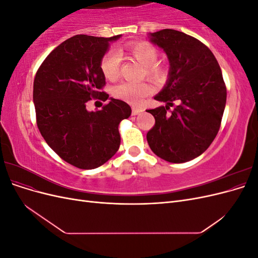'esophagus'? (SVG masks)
I'll list each match as a JSON object with an SVG mask.
<instances>
[{
  "label": "esophagus",
  "mask_w": 258,
  "mask_h": 258,
  "mask_svg": "<svg viewBox=\"0 0 258 258\" xmlns=\"http://www.w3.org/2000/svg\"><path fill=\"white\" fill-rule=\"evenodd\" d=\"M141 112H143V110H142V108H139V107H132V110H131V114L134 116L140 114Z\"/></svg>",
  "instance_id": "1"
}]
</instances>
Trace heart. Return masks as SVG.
I'll return each mask as SVG.
<instances>
[{
	"label": "heart",
	"instance_id": "1",
	"mask_svg": "<svg viewBox=\"0 0 258 258\" xmlns=\"http://www.w3.org/2000/svg\"><path fill=\"white\" fill-rule=\"evenodd\" d=\"M129 56L144 67L143 74L153 81H161L167 76L166 66L157 62L158 50L148 42H137L124 47ZM101 73L107 81H115L119 73V56L115 51H107L100 61ZM152 93V87L147 83H121L113 89V96L130 104H140Z\"/></svg>",
	"mask_w": 258,
	"mask_h": 258
}]
</instances>
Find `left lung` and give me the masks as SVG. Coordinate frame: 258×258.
Listing matches in <instances>:
<instances>
[{
    "label": "left lung",
    "mask_w": 258,
    "mask_h": 258,
    "mask_svg": "<svg viewBox=\"0 0 258 258\" xmlns=\"http://www.w3.org/2000/svg\"><path fill=\"white\" fill-rule=\"evenodd\" d=\"M150 38L167 53L170 70L166 86L154 97L167 105L147 111L155 117L147 143L163 160L189 161L207 151L220 130L227 97L222 70L212 51L190 35L163 29Z\"/></svg>",
    "instance_id": "obj_1"
}]
</instances>
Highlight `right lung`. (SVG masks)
I'll return each instance as SVG.
<instances>
[{
	"label": "right lung",
	"mask_w": 258,
	"mask_h": 258,
	"mask_svg": "<svg viewBox=\"0 0 258 258\" xmlns=\"http://www.w3.org/2000/svg\"><path fill=\"white\" fill-rule=\"evenodd\" d=\"M121 35H75L54 48L38 68L33 83L36 123L51 150L80 169L102 166L118 151V124L131 115L121 100L110 99L102 110L89 112L88 101H106L100 61L110 43Z\"/></svg>",
	"instance_id": "1"
}]
</instances>
